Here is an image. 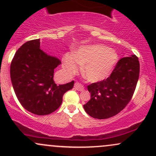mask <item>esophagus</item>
<instances>
[{"instance_id":"obj_1","label":"esophagus","mask_w":156,"mask_h":156,"mask_svg":"<svg viewBox=\"0 0 156 156\" xmlns=\"http://www.w3.org/2000/svg\"><path fill=\"white\" fill-rule=\"evenodd\" d=\"M75 89H77L78 91H83L84 90V87L83 85H82L81 83H78V82H77V83H75V86H74Z\"/></svg>"}]
</instances>
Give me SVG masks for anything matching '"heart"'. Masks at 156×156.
<instances>
[{
	"label": "heart",
	"mask_w": 156,
	"mask_h": 156,
	"mask_svg": "<svg viewBox=\"0 0 156 156\" xmlns=\"http://www.w3.org/2000/svg\"><path fill=\"white\" fill-rule=\"evenodd\" d=\"M118 62V55L103 44L86 45L78 48L73 54L62 57L63 68L67 75H73L83 66V73L91 82H98L108 78Z\"/></svg>",
	"instance_id": "1"
}]
</instances>
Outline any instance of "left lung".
<instances>
[{
  "label": "left lung",
  "mask_w": 156,
  "mask_h": 156,
  "mask_svg": "<svg viewBox=\"0 0 156 156\" xmlns=\"http://www.w3.org/2000/svg\"><path fill=\"white\" fill-rule=\"evenodd\" d=\"M139 69L136 55L120 58L108 78L87 87L91 99L83 105L86 112L93 118L103 119L123 110L135 92Z\"/></svg>",
  "instance_id": "left-lung-1"
}]
</instances>
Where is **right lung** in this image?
Instances as JSON below:
<instances>
[{
    "mask_svg": "<svg viewBox=\"0 0 156 156\" xmlns=\"http://www.w3.org/2000/svg\"><path fill=\"white\" fill-rule=\"evenodd\" d=\"M61 63L57 57L40 49L39 39L28 41L17 50L11 63L10 76L23 108L39 116L58 108L64 93L74 86V80L63 85L55 83L54 69Z\"/></svg>",
    "mask_w": 156,
    "mask_h": 156,
    "instance_id": "right-lung-1",
    "label": "right lung"
}]
</instances>
